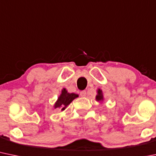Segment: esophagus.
<instances>
[{
  "mask_svg": "<svg viewBox=\"0 0 156 156\" xmlns=\"http://www.w3.org/2000/svg\"><path fill=\"white\" fill-rule=\"evenodd\" d=\"M87 95V92L85 91V90H83V91H81L80 92V95H81V97H85Z\"/></svg>",
  "mask_w": 156,
  "mask_h": 156,
  "instance_id": "esophagus-1",
  "label": "esophagus"
}]
</instances>
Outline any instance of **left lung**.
Listing matches in <instances>:
<instances>
[{
  "label": "left lung",
  "mask_w": 156,
  "mask_h": 156,
  "mask_svg": "<svg viewBox=\"0 0 156 156\" xmlns=\"http://www.w3.org/2000/svg\"><path fill=\"white\" fill-rule=\"evenodd\" d=\"M97 92H98V94H97L96 97H95V99H96V101H102L104 100V96H103V93H102V90H101V89H98Z\"/></svg>",
  "instance_id": "8db88e82"
}]
</instances>
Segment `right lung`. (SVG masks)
<instances>
[{
  "label": "right lung",
  "mask_w": 156,
  "mask_h": 156,
  "mask_svg": "<svg viewBox=\"0 0 156 156\" xmlns=\"http://www.w3.org/2000/svg\"><path fill=\"white\" fill-rule=\"evenodd\" d=\"M78 97V95L75 93H69L66 89L64 88L61 90V94L58 98L57 101L55 104V108H60L61 110H64L66 107L74 100Z\"/></svg>",
  "instance_id": "right-lung-1"
}]
</instances>
